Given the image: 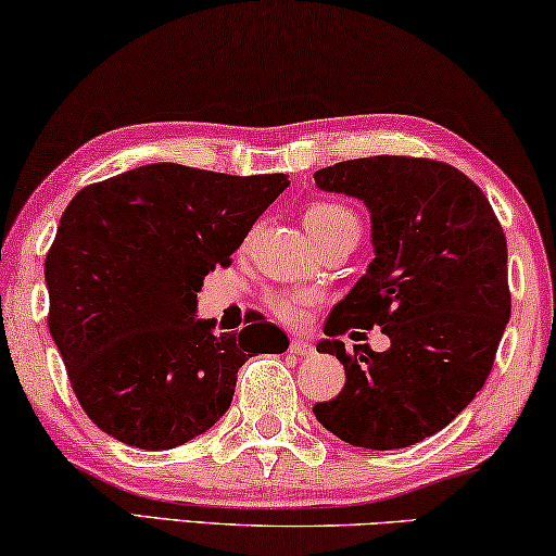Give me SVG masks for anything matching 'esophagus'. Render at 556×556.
Here are the masks:
<instances>
[{"label":"esophagus","mask_w":556,"mask_h":556,"mask_svg":"<svg viewBox=\"0 0 556 556\" xmlns=\"http://www.w3.org/2000/svg\"><path fill=\"white\" fill-rule=\"evenodd\" d=\"M289 354H294V356H312L314 354V343L304 341V339H292V341H289Z\"/></svg>","instance_id":"obj_1"}]
</instances>
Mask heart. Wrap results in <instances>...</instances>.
Instances as JSON below:
<instances>
[{
    "mask_svg": "<svg viewBox=\"0 0 556 556\" xmlns=\"http://www.w3.org/2000/svg\"><path fill=\"white\" fill-rule=\"evenodd\" d=\"M304 223L321 244L339 240V237H356L358 240V217L354 210L341 205V202H312L304 213ZM267 302L279 319L294 321L314 302V294L304 292V289H299V292H271Z\"/></svg>",
    "mask_w": 556,
    "mask_h": 556,
    "instance_id": "b5f03b06",
    "label": "heart"
}]
</instances>
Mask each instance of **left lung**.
Returning <instances> with one entry per match:
<instances>
[{
  "label": "left lung",
  "mask_w": 556,
  "mask_h": 556,
  "mask_svg": "<svg viewBox=\"0 0 556 556\" xmlns=\"http://www.w3.org/2000/svg\"><path fill=\"white\" fill-rule=\"evenodd\" d=\"M314 178L366 202L376 250L316 343L341 361L346 383L314 416L356 447L416 445L475 399L495 364L513 306L505 232L478 185L430 157H356ZM356 325H381L392 349L357 344L349 355L340 337Z\"/></svg>",
  "instance_id": "8db88e82"
}]
</instances>
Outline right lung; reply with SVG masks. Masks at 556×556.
<instances>
[{
    "label": "right lung",
    "mask_w": 556,
    "mask_h": 556,
    "mask_svg": "<svg viewBox=\"0 0 556 556\" xmlns=\"http://www.w3.org/2000/svg\"><path fill=\"white\" fill-rule=\"evenodd\" d=\"M287 175L153 163L86 185L43 262L49 331L86 416L140 451H167L230 408L237 368L281 354L279 326L213 333L195 319L207 271L230 267ZM264 319V316H262Z\"/></svg>",
    "instance_id": "obj_1"
}]
</instances>
